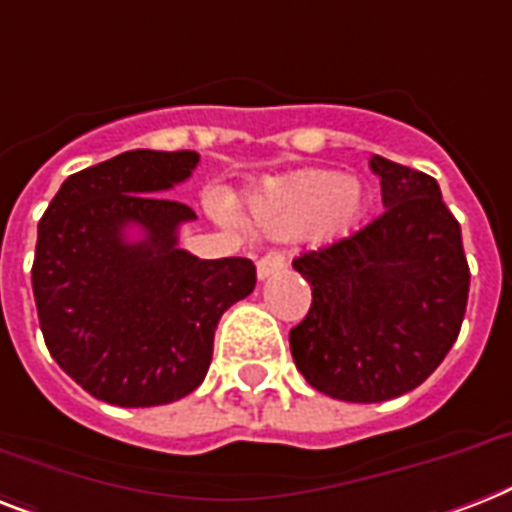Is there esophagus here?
I'll list each match as a JSON object with an SVG mask.
<instances>
[{"instance_id": "esophagus-1", "label": "esophagus", "mask_w": 512, "mask_h": 512, "mask_svg": "<svg viewBox=\"0 0 512 512\" xmlns=\"http://www.w3.org/2000/svg\"><path fill=\"white\" fill-rule=\"evenodd\" d=\"M284 268H286L284 252H281V249H268V252L257 260V278H268Z\"/></svg>"}]
</instances>
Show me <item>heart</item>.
<instances>
[{"label": "heart", "mask_w": 512, "mask_h": 512, "mask_svg": "<svg viewBox=\"0 0 512 512\" xmlns=\"http://www.w3.org/2000/svg\"><path fill=\"white\" fill-rule=\"evenodd\" d=\"M368 194L355 178L334 170L307 168L273 178L249 197V218L263 234H302L313 242H334L365 213Z\"/></svg>", "instance_id": "heart-1"}]
</instances>
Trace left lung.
<instances>
[{"label":"left lung","instance_id":"left-lung-1","mask_svg":"<svg viewBox=\"0 0 512 512\" xmlns=\"http://www.w3.org/2000/svg\"><path fill=\"white\" fill-rule=\"evenodd\" d=\"M384 213L294 260L313 289L289 331L297 371L344 402H386L439 368L463 326L471 270L460 223L434 178L371 157Z\"/></svg>","mask_w":512,"mask_h":512}]
</instances>
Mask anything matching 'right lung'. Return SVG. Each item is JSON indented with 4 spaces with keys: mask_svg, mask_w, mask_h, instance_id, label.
<instances>
[{
    "mask_svg": "<svg viewBox=\"0 0 512 512\" xmlns=\"http://www.w3.org/2000/svg\"><path fill=\"white\" fill-rule=\"evenodd\" d=\"M197 162L191 149H131L73 173L41 215L31 268L41 334L97 400L152 407L194 392L220 315L255 289L247 257L199 260L178 247L197 215L165 191Z\"/></svg>",
    "mask_w": 512,
    "mask_h": 512,
    "instance_id": "1",
    "label": "right lung"
}]
</instances>
